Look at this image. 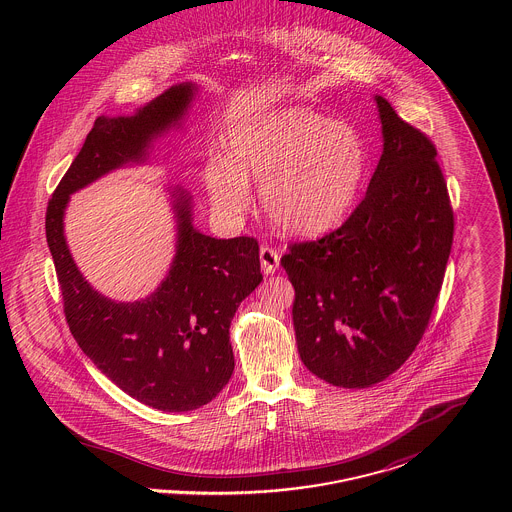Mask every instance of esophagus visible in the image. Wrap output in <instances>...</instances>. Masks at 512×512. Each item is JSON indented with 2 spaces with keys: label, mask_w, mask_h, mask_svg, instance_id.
Listing matches in <instances>:
<instances>
[{
  "label": "esophagus",
  "mask_w": 512,
  "mask_h": 512,
  "mask_svg": "<svg viewBox=\"0 0 512 512\" xmlns=\"http://www.w3.org/2000/svg\"><path fill=\"white\" fill-rule=\"evenodd\" d=\"M259 257H261V268H263L265 274H274L278 267H280V255L270 245H261Z\"/></svg>",
  "instance_id": "esophagus-1"
}]
</instances>
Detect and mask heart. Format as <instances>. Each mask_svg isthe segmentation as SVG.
<instances>
[{"mask_svg":"<svg viewBox=\"0 0 512 512\" xmlns=\"http://www.w3.org/2000/svg\"><path fill=\"white\" fill-rule=\"evenodd\" d=\"M232 161L207 171L215 207L240 215L251 203L247 178L263 182L261 197L272 220L292 236L336 228L357 205L368 174L361 134L305 107H284L242 122L232 132Z\"/></svg>","mask_w":512,"mask_h":512,"instance_id":"b5f03b06","label":"heart"}]
</instances>
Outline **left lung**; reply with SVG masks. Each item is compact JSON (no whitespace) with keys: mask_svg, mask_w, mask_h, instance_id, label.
Instances as JSON below:
<instances>
[{"mask_svg":"<svg viewBox=\"0 0 512 512\" xmlns=\"http://www.w3.org/2000/svg\"><path fill=\"white\" fill-rule=\"evenodd\" d=\"M384 151L363 201L338 230L290 245L303 365L340 388L386 380L422 340L453 245V209L438 151L376 96Z\"/></svg>","mask_w":512,"mask_h":512,"instance_id":"1","label":"left lung"}]
</instances>
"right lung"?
<instances>
[{
	"label": "right lung",
	"mask_w": 512,
	"mask_h": 512,
	"mask_svg": "<svg viewBox=\"0 0 512 512\" xmlns=\"http://www.w3.org/2000/svg\"><path fill=\"white\" fill-rule=\"evenodd\" d=\"M194 84H178L132 117H98L51 195L46 238L74 340L99 370L147 407L184 413L217 397L234 372L230 322L261 280L255 238L217 240L192 224V197L172 190L176 255L161 286L134 303L96 292L65 242L69 197L107 172L144 163L151 142L186 115Z\"/></svg>",
	"instance_id": "1"
}]
</instances>
